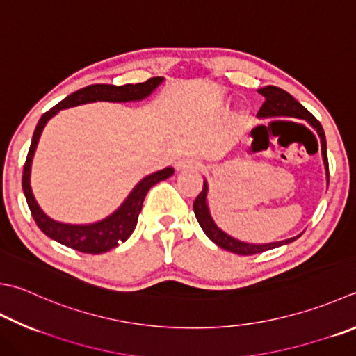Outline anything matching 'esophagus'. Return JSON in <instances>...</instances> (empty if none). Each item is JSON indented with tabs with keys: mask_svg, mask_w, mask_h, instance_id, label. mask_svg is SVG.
<instances>
[{
	"mask_svg": "<svg viewBox=\"0 0 356 356\" xmlns=\"http://www.w3.org/2000/svg\"><path fill=\"white\" fill-rule=\"evenodd\" d=\"M200 165L199 160L196 157H184L180 159L179 162L176 163V168L177 170H188V168H197Z\"/></svg>",
	"mask_w": 356,
	"mask_h": 356,
	"instance_id": "1",
	"label": "esophagus"
}]
</instances>
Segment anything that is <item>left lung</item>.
<instances>
[{"label":"left lung","instance_id":"obj_1","mask_svg":"<svg viewBox=\"0 0 356 356\" xmlns=\"http://www.w3.org/2000/svg\"><path fill=\"white\" fill-rule=\"evenodd\" d=\"M259 94L264 95V103L259 109L257 115L259 117H295V118H302V120H307L313 128L316 129L319 138H321V151H323V160L325 165V171H327V180H329V160H327V143H325V134L324 129L321 127L315 115L309 113L301 103L295 100L289 92H285L284 89L277 88V86H266L259 89ZM207 191H208V185L204 180V188L199 193V196L196 197L193 204L194 208V214H196L197 222L200 224L202 229H204L205 234L210 238L216 245H219L220 248L227 250V252H232L236 254H242V256H252L257 253H264L267 250L276 248L285 245V243H290L296 241V238H290L281 242H271L266 243V245H254V243H247V242H241L238 239L232 238L227 233L222 232L218 225L214 224V220L211 219L210 211H208V205H207ZM299 238V236H298Z\"/></svg>","mask_w":356,"mask_h":356}]
</instances>
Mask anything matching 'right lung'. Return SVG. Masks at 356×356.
<instances>
[{
    "instance_id": "1",
    "label": "right lung",
    "mask_w": 356,
    "mask_h": 356,
    "mask_svg": "<svg viewBox=\"0 0 356 356\" xmlns=\"http://www.w3.org/2000/svg\"><path fill=\"white\" fill-rule=\"evenodd\" d=\"M162 80H163L162 76H152V79L146 80L143 83H136V85H123V86L90 85L76 90V92L71 95H67L65 100H61L58 104H55L54 108H51L47 113L41 115L37 128L33 131L32 143H31L29 152H27L26 163L23 168V191H24L27 205H29V210L35 224H37L41 232H43L46 236H49V238L81 253L100 254V253L108 252V250L117 247L118 243L127 241L132 234V232H134V228L137 225L138 213L142 210L145 196L146 193L149 191V188L159 184L160 180L171 177L174 174V168L168 166V168L157 171L154 174H151V176L145 177L137 184L134 190L131 191L128 199L123 202L122 207L118 208L115 213L111 214L106 219L97 222V224L67 225V224L55 222L41 211L37 200L33 197L31 184H29L33 152L40 140L41 131H43V128L46 127L49 118H52L61 109L79 106V104H83V103L99 102V100L118 102V103L142 100L145 97H148L152 90L162 83Z\"/></svg>"
}]
</instances>
